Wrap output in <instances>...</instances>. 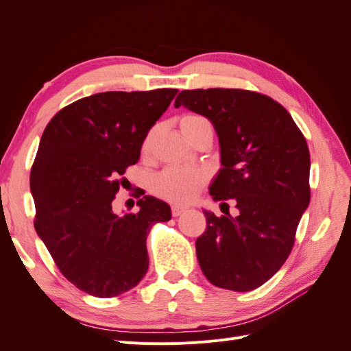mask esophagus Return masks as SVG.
Returning a JSON list of instances; mask_svg holds the SVG:
<instances>
[{
  "mask_svg": "<svg viewBox=\"0 0 351 351\" xmlns=\"http://www.w3.org/2000/svg\"><path fill=\"white\" fill-rule=\"evenodd\" d=\"M186 210H187V208H186V206H182V205H173V208H171L173 217H178V215H182L183 212H186Z\"/></svg>",
  "mask_w": 351,
  "mask_h": 351,
  "instance_id": "esophagus-1",
  "label": "esophagus"
}]
</instances>
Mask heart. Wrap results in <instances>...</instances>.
Segmentation results:
<instances>
[{"label":"heart","instance_id":"obj_1","mask_svg":"<svg viewBox=\"0 0 351 351\" xmlns=\"http://www.w3.org/2000/svg\"><path fill=\"white\" fill-rule=\"evenodd\" d=\"M180 129L186 139L190 141L202 130L212 129V125L204 115L186 114L180 120ZM151 139L152 133L147 134L143 143L145 147L149 146ZM206 178V171L202 168L169 167L154 178L152 189L159 197L182 204V202L192 200L199 193V190L205 186Z\"/></svg>","mask_w":351,"mask_h":351}]
</instances>
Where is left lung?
<instances>
[{
  "label": "left lung",
  "instance_id": "8db88e82",
  "mask_svg": "<svg viewBox=\"0 0 351 351\" xmlns=\"http://www.w3.org/2000/svg\"><path fill=\"white\" fill-rule=\"evenodd\" d=\"M184 105L214 124L222 168L209 193L239 210L204 212L196 240L205 277L219 289L250 291L267 282L290 256L295 231L311 200V155L290 112L268 95L246 89L183 90Z\"/></svg>",
  "mask_w": 351,
  "mask_h": 351
}]
</instances>
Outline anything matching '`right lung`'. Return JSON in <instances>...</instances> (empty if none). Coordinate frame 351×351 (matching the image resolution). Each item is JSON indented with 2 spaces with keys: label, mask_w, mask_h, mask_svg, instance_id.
<instances>
[{
  "label": "right lung",
  "mask_w": 351,
  "mask_h": 351,
  "mask_svg": "<svg viewBox=\"0 0 351 351\" xmlns=\"http://www.w3.org/2000/svg\"><path fill=\"white\" fill-rule=\"evenodd\" d=\"M177 92L95 93L61 108L40 137L30 169L34 226L60 272L90 295L115 297L139 284L149 265L147 234L171 219L165 202L143 193L139 210L124 215L112 202Z\"/></svg>",
  "instance_id": "add662e5"
}]
</instances>
